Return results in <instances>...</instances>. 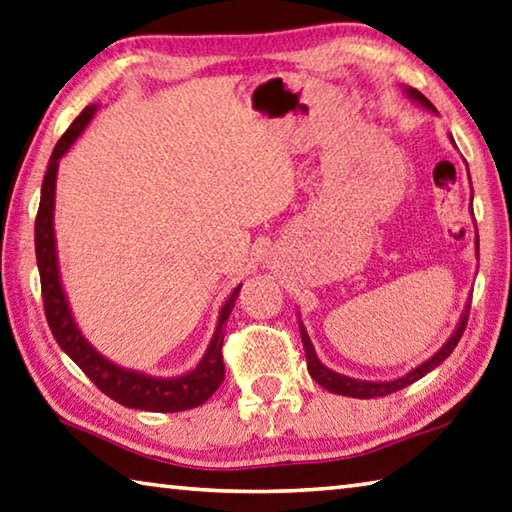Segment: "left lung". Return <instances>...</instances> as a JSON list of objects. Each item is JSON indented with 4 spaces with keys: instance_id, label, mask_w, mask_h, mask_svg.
<instances>
[{
    "instance_id": "obj_1",
    "label": "left lung",
    "mask_w": 512,
    "mask_h": 512,
    "mask_svg": "<svg viewBox=\"0 0 512 512\" xmlns=\"http://www.w3.org/2000/svg\"><path fill=\"white\" fill-rule=\"evenodd\" d=\"M403 91H405L407 98L416 102V105H421V107L430 109V111H436V107L432 105V102L427 100L418 89L403 87ZM450 141L454 143L452 136H450ZM475 244H477V259H479V235H475ZM468 313H470V300H468L466 306H463V313H461V318H459V324H457V327H454L452 336L445 340V345L439 351H436L432 358H427L425 362H421V365L414 367L412 371H407L405 376L396 378V380H360V378L342 376V374H338V371L329 369L327 365H322V360L318 358V353H315L313 342L309 338V333H306L302 320H297V324H300V336H302V345H304V353H306V367H309V374H311V378L315 380V383L322 385L331 394L351 396V398H376V396L394 394V392H398V389H403L407 385L416 383V380H421L427 374V371H432L434 367H439L441 362L454 351V347H457V342L461 340L463 329H466V324H468Z\"/></svg>"
}]
</instances>
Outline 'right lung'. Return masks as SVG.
<instances>
[{
	"mask_svg": "<svg viewBox=\"0 0 512 512\" xmlns=\"http://www.w3.org/2000/svg\"><path fill=\"white\" fill-rule=\"evenodd\" d=\"M98 105H89L82 109V114L73 120L71 127L55 145V150L46 165V174L42 181L40 194V210L35 219V257L37 271H40L42 282V300L44 313L49 329L55 342L76 365L85 371L91 383H94L102 394H107L111 401H116L132 410L145 412H183L192 410L206 403L208 398L217 392L221 380H224V358H221V347H224V324L228 322L235 300L241 291V284L230 293L226 304L221 306L215 336L199 360V365L188 374L161 378L150 376L143 371L127 369L116 365L114 360L102 356V353L82 336L76 318H73L71 306L64 293L60 262H58V244H55V179H58L60 159L69 152V147L78 141V136L85 132L91 118L96 116Z\"/></svg>",
	"mask_w": 512,
	"mask_h": 512,
	"instance_id": "add662e5",
	"label": "right lung"
}]
</instances>
